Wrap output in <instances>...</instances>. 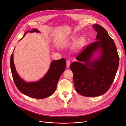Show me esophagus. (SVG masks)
Here are the masks:
<instances>
[{
	"label": "esophagus",
	"instance_id": "esophagus-1",
	"mask_svg": "<svg viewBox=\"0 0 126 126\" xmlns=\"http://www.w3.org/2000/svg\"><path fill=\"white\" fill-rule=\"evenodd\" d=\"M70 64V61L69 60H67V61H66V66H67V68L69 67Z\"/></svg>",
	"mask_w": 126,
	"mask_h": 126
}]
</instances>
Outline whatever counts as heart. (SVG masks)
Returning <instances> with one entry per match:
<instances>
[{
    "label": "heart",
    "instance_id": "obj_1",
    "mask_svg": "<svg viewBox=\"0 0 126 126\" xmlns=\"http://www.w3.org/2000/svg\"><path fill=\"white\" fill-rule=\"evenodd\" d=\"M85 38L83 37H80L78 39V36L76 35L71 36L68 40L65 41L63 43L64 46H68L72 45L75 43L76 46L77 47H80L82 46L85 43Z\"/></svg>",
    "mask_w": 126,
    "mask_h": 126
}]
</instances>
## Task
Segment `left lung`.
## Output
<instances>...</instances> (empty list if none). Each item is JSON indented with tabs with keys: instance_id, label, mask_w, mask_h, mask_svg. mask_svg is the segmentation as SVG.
Masks as SVG:
<instances>
[{
	"instance_id": "obj_1",
	"label": "left lung",
	"mask_w": 126,
	"mask_h": 126,
	"mask_svg": "<svg viewBox=\"0 0 126 126\" xmlns=\"http://www.w3.org/2000/svg\"><path fill=\"white\" fill-rule=\"evenodd\" d=\"M97 34L96 40L88 45L70 64L76 91L83 96L97 97L110 88L119 66L116 46L106 30L100 25H93ZM101 51L93 60L94 53Z\"/></svg>"
}]
</instances>
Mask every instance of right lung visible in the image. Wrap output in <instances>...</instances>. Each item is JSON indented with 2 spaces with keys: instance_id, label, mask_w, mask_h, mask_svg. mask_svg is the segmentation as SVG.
<instances>
[{
  "instance_id": "right-lung-1",
  "label": "right lung",
  "mask_w": 126,
  "mask_h": 126,
  "mask_svg": "<svg viewBox=\"0 0 126 126\" xmlns=\"http://www.w3.org/2000/svg\"><path fill=\"white\" fill-rule=\"evenodd\" d=\"M28 32H40L38 30L33 29L31 31L26 32L23 37ZM10 64L14 81L18 90L26 96L37 99H44L54 94L58 80L66 66L64 58L52 61L48 71L43 78L38 81L28 82L22 80L17 74L14 63L13 52L10 57Z\"/></svg>"
}]
</instances>
